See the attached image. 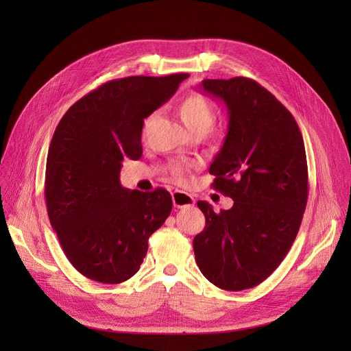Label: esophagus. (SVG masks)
<instances>
[{
    "label": "esophagus",
    "instance_id": "esophagus-1",
    "mask_svg": "<svg viewBox=\"0 0 351 351\" xmlns=\"http://www.w3.org/2000/svg\"><path fill=\"white\" fill-rule=\"evenodd\" d=\"M171 196H173V204L176 208L183 209V208H190L195 205L193 196H190L189 193L183 192V190H174Z\"/></svg>",
    "mask_w": 351,
    "mask_h": 351
}]
</instances>
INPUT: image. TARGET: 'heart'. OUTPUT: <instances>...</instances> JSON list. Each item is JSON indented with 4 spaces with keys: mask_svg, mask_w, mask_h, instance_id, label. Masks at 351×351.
I'll list each match as a JSON object with an SVG mask.
<instances>
[{
    "mask_svg": "<svg viewBox=\"0 0 351 351\" xmlns=\"http://www.w3.org/2000/svg\"><path fill=\"white\" fill-rule=\"evenodd\" d=\"M178 115L189 132H195L199 129L209 130L215 121V112L209 101L200 93H190L180 102ZM183 169L176 168L174 176L182 177Z\"/></svg>",
    "mask_w": 351,
    "mask_h": 351,
    "instance_id": "heart-1",
    "label": "heart"
}]
</instances>
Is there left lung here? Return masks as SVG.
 <instances>
[{"label": "left lung", "mask_w": 351, "mask_h": 351, "mask_svg": "<svg viewBox=\"0 0 351 351\" xmlns=\"http://www.w3.org/2000/svg\"><path fill=\"white\" fill-rule=\"evenodd\" d=\"M199 88L228 112L224 145L209 167L212 187L234 200L231 209L197 206L206 226L193 239L200 272L222 290L267 280L289 253L307 202V162L294 117L247 77L206 79Z\"/></svg>", "instance_id": "1"}]
</instances>
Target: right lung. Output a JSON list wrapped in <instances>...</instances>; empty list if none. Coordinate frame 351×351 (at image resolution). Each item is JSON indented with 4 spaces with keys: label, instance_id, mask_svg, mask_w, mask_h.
Masks as SVG:
<instances>
[{
    "label": "right lung",
    "instance_id": "right-lung-1",
    "mask_svg": "<svg viewBox=\"0 0 351 351\" xmlns=\"http://www.w3.org/2000/svg\"><path fill=\"white\" fill-rule=\"evenodd\" d=\"M189 77L132 76L111 80L74 102L60 120L47 158L49 222L82 275L120 284L139 271L147 240L171 214L164 189H124L125 158L142 156L143 120Z\"/></svg>",
    "mask_w": 351,
    "mask_h": 351
}]
</instances>
